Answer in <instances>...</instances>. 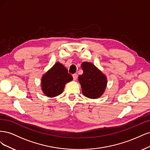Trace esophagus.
<instances>
[{"label":"esophagus","instance_id":"34e87169","mask_svg":"<svg viewBox=\"0 0 150 150\" xmlns=\"http://www.w3.org/2000/svg\"><path fill=\"white\" fill-rule=\"evenodd\" d=\"M72 76H73V79H74V80H76V79H77V74H73L72 75Z\"/></svg>","mask_w":150,"mask_h":150}]
</instances>
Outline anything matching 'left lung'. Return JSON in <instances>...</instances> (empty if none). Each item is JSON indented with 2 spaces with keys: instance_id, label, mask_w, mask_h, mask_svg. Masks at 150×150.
Returning a JSON list of instances; mask_svg holds the SVG:
<instances>
[{
  "instance_id": "8db88e82",
  "label": "left lung",
  "mask_w": 150,
  "mask_h": 150,
  "mask_svg": "<svg viewBox=\"0 0 150 150\" xmlns=\"http://www.w3.org/2000/svg\"><path fill=\"white\" fill-rule=\"evenodd\" d=\"M81 68L83 73L79 76V81L83 95L93 99L100 97L107 86V77L91 63L83 62Z\"/></svg>"
}]
</instances>
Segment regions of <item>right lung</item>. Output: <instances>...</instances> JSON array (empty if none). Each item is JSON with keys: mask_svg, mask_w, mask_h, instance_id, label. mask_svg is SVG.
<instances>
[{"mask_svg": "<svg viewBox=\"0 0 150 150\" xmlns=\"http://www.w3.org/2000/svg\"><path fill=\"white\" fill-rule=\"evenodd\" d=\"M73 80L68 70L60 62H57L42 78V90L49 97H55L64 91L65 84Z\"/></svg>", "mask_w": 150, "mask_h": 150, "instance_id": "1", "label": "right lung"}]
</instances>
